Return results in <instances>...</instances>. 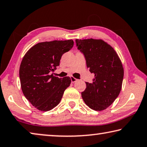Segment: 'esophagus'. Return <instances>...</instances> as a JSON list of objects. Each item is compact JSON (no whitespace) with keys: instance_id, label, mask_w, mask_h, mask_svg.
I'll return each mask as SVG.
<instances>
[{"instance_id":"esophagus-1","label":"esophagus","mask_w":147,"mask_h":147,"mask_svg":"<svg viewBox=\"0 0 147 147\" xmlns=\"http://www.w3.org/2000/svg\"><path fill=\"white\" fill-rule=\"evenodd\" d=\"M70 79H71V83H75V82H76L77 81H78V79H77L75 78H74V77H72V76L71 77Z\"/></svg>"}]
</instances>
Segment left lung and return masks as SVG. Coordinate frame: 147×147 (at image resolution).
I'll use <instances>...</instances> for the list:
<instances>
[{
	"label": "left lung",
	"mask_w": 147,
	"mask_h": 147,
	"mask_svg": "<svg viewBox=\"0 0 147 147\" xmlns=\"http://www.w3.org/2000/svg\"><path fill=\"white\" fill-rule=\"evenodd\" d=\"M78 49L85 56L86 64L94 78L86 82L81 92L83 100L90 109L104 110L119 95L124 78V68L120 58L110 45L102 40H76Z\"/></svg>",
	"instance_id": "left-lung-1"
}]
</instances>
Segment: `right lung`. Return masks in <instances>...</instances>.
Here are the masks:
<instances>
[{
  "instance_id": "obj_1",
  "label": "right lung",
  "mask_w": 147,
  "mask_h": 147,
  "mask_svg": "<svg viewBox=\"0 0 147 147\" xmlns=\"http://www.w3.org/2000/svg\"><path fill=\"white\" fill-rule=\"evenodd\" d=\"M74 46V41L54 40L32 47L23 57L19 68L21 89L34 107L42 111L51 110L59 104L64 90L71 83L69 77L59 78L53 72L62 55Z\"/></svg>"
}]
</instances>
